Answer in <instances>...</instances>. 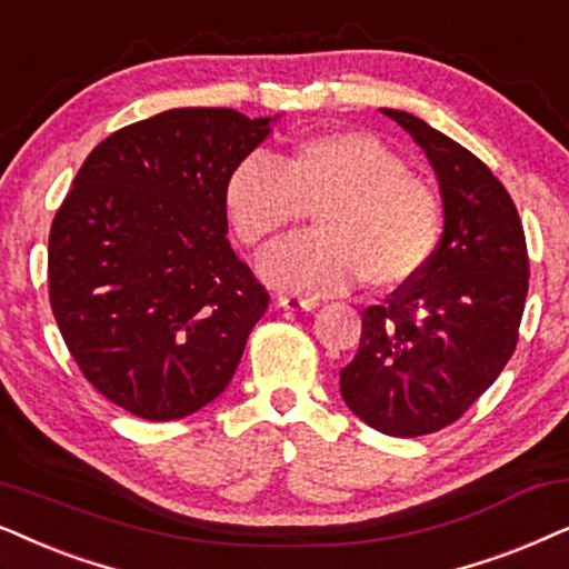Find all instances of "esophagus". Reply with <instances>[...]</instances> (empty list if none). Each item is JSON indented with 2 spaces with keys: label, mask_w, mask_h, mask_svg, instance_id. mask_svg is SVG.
Returning <instances> with one entry per match:
<instances>
[{
  "label": "esophagus",
  "mask_w": 569,
  "mask_h": 569,
  "mask_svg": "<svg viewBox=\"0 0 569 569\" xmlns=\"http://www.w3.org/2000/svg\"><path fill=\"white\" fill-rule=\"evenodd\" d=\"M278 307L283 309H291V312H297V309H301V312H312V309H317V299H307V297H278Z\"/></svg>",
  "instance_id": "esophagus-1"
}]
</instances>
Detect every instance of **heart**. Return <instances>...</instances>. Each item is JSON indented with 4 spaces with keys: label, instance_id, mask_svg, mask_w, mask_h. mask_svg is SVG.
<instances>
[{
    "label": "heart",
    "instance_id": "heart-1",
    "mask_svg": "<svg viewBox=\"0 0 569 569\" xmlns=\"http://www.w3.org/2000/svg\"><path fill=\"white\" fill-rule=\"evenodd\" d=\"M223 202L237 237L264 247L315 210L317 231L270 249L260 276L293 293H340L363 278L396 289L427 268L439 241V202L403 158L367 132H328L270 161L233 166Z\"/></svg>",
    "mask_w": 569,
    "mask_h": 569
}]
</instances>
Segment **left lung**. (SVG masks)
Segmentation results:
<instances>
[{
    "mask_svg": "<svg viewBox=\"0 0 569 569\" xmlns=\"http://www.w3.org/2000/svg\"><path fill=\"white\" fill-rule=\"evenodd\" d=\"M380 111L435 169L445 226L427 268L385 305L363 309L340 396L382 435L419 437L460 419L510 361L528 249L510 194L471 150L413 113Z\"/></svg>",
    "mask_w": 569,
    "mask_h": 569,
    "instance_id": "1",
    "label": "left lung"
}]
</instances>
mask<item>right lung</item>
<instances>
[{
  "mask_svg": "<svg viewBox=\"0 0 569 569\" xmlns=\"http://www.w3.org/2000/svg\"><path fill=\"white\" fill-rule=\"evenodd\" d=\"M276 117L171 109L90 150L49 233V301L86 380L148 421L229 388L268 291L229 239L223 189Z\"/></svg>",
  "mask_w": 569,
  "mask_h": 569,
  "instance_id": "add662e5",
  "label": "right lung"
}]
</instances>
